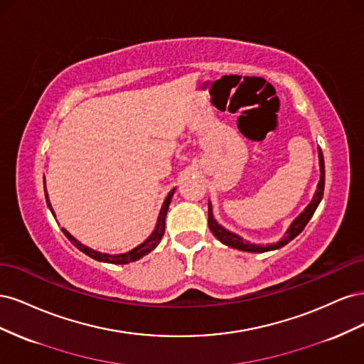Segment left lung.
Here are the masks:
<instances>
[{"label":"left lung","instance_id":"left-lung-1","mask_svg":"<svg viewBox=\"0 0 364 364\" xmlns=\"http://www.w3.org/2000/svg\"><path fill=\"white\" fill-rule=\"evenodd\" d=\"M317 153H318V165H321V181H318V183H317V190H316V193L313 196L311 202L308 203L304 211L293 220L291 225L289 226L287 230H285L284 237L279 241H277V243H272V245H266V246H264V245H255V243H250V241L245 240L243 237H240V235H237L234 232H230V230L223 228L214 218L213 205H211V202H208V226H209V229H211L213 235L218 241H222L223 245H226L229 247H234V249L243 250V252H253V253L277 250V249H281L282 246H285L287 243H290L293 238H296L297 235L302 232L304 228L306 226V223L310 222V218L313 217L314 211L317 209L318 203H321L322 197H323V188H325V162H323L322 150L318 149Z\"/></svg>","mask_w":364,"mask_h":364}]
</instances>
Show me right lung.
I'll return each mask as SVG.
<instances>
[{
  "mask_svg": "<svg viewBox=\"0 0 364 364\" xmlns=\"http://www.w3.org/2000/svg\"><path fill=\"white\" fill-rule=\"evenodd\" d=\"M43 181H46V179H43ZM174 191H176V188H173V190L167 194V197H165V200H164V203H162V206H161L159 215H158L156 226H155V229H153V232H151V234H150L144 241H142L141 245H138L136 247H134V249L129 250V252H124V253H114V255H111V253L98 252V250H94V249H91V247H87V246L82 245L80 241H79V240H75V238L68 232L67 229H62V230H63L65 237H67V238L71 241V243H73L77 249L82 250L83 253H86L87 257L94 258L95 261L109 262V264H129V262L138 261L139 258L146 257L147 253H150L153 249H155V247L159 245V241L162 240L164 230H165V215H167L168 206H170V203H171V197H173ZM46 200H47V206H48V209L51 211V214L54 215V218H56V214H54L53 208H51V203H50V199H48V193H47V190H46Z\"/></svg>",
  "mask_w": 364,
  "mask_h": 364,
  "instance_id": "right-lung-1",
  "label": "right lung"
}]
</instances>
